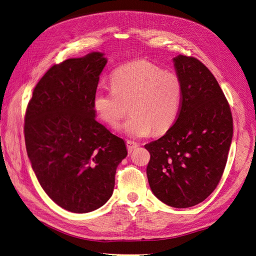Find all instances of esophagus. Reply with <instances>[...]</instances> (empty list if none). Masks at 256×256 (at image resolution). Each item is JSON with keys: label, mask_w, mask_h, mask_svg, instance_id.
Masks as SVG:
<instances>
[{"label": "esophagus", "mask_w": 256, "mask_h": 256, "mask_svg": "<svg viewBox=\"0 0 256 256\" xmlns=\"http://www.w3.org/2000/svg\"><path fill=\"white\" fill-rule=\"evenodd\" d=\"M126 145H127V150H128V152H132L136 147H138V143L134 142V141H127L126 142Z\"/></svg>", "instance_id": "esophagus-1"}]
</instances>
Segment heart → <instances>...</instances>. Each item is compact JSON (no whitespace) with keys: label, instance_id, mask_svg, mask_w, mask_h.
<instances>
[{"label":"heart","instance_id":"b5f03b06","mask_svg":"<svg viewBox=\"0 0 256 256\" xmlns=\"http://www.w3.org/2000/svg\"><path fill=\"white\" fill-rule=\"evenodd\" d=\"M111 88L96 92L94 110L108 126L118 128L130 108L132 115L124 125L130 136L164 134L180 114V78L148 60H134L116 68L111 74Z\"/></svg>","mask_w":256,"mask_h":256}]
</instances>
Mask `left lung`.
Masks as SVG:
<instances>
[{"label": "left lung", "instance_id": "left-lung-1", "mask_svg": "<svg viewBox=\"0 0 256 256\" xmlns=\"http://www.w3.org/2000/svg\"><path fill=\"white\" fill-rule=\"evenodd\" d=\"M182 84L180 111L174 125L145 145L152 193L161 202L187 208L203 202L218 186L233 138L230 108L218 81L198 58L173 60Z\"/></svg>", "mask_w": 256, "mask_h": 256}]
</instances>
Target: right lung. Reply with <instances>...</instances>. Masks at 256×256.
I'll return each instance as SVG.
<instances>
[{
    "mask_svg": "<svg viewBox=\"0 0 256 256\" xmlns=\"http://www.w3.org/2000/svg\"><path fill=\"white\" fill-rule=\"evenodd\" d=\"M106 64L104 53L92 52L53 65L26 108L24 138L33 171L53 202L72 212L106 203L127 156L122 138L95 120L92 100Z\"/></svg>",
    "mask_w": 256,
    "mask_h": 256,
    "instance_id": "1",
    "label": "right lung"
}]
</instances>
